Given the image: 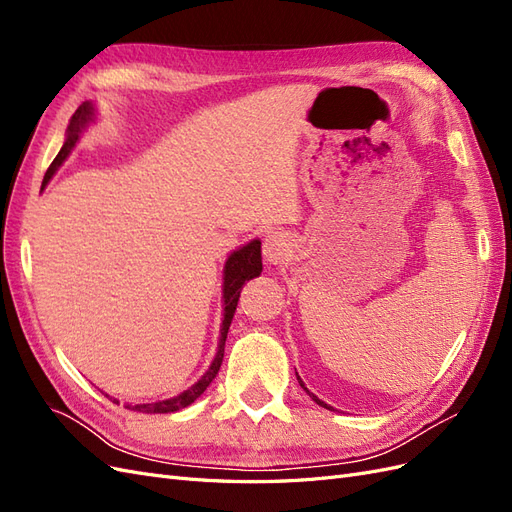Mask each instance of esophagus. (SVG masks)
<instances>
[{"label": "esophagus", "mask_w": 512, "mask_h": 512, "mask_svg": "<svg viewBox=\"0 0 512 512\" xmlns=\"http://www.w3.org/2000/svg\"><path fill=\"white\" fill-rule=\"evenodd\" d=\"M262 254L269 265H284L292 256V237L288 232H273L262 243Z\"/></svg>", "instance_id": "1"}]
</instances>
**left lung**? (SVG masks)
<instances>
[{
  "mask_svg": "<svg viewBox=\"0 0 512 512\" xmlns=\"http://www.w3.org/2000/svg\"><path fill=\"white\" fill-rule=\"evenodd\" d=\"M297 378H299V376H297ZM299 384H301V386H303V389H305V384H303V380H301V378H299ZM305 391H307V389H305ZM307 393H309V391H307ZM309 397H312V399L316 401V404H318V406H322V408H329V410H331V406H327V404H324V401H320V399H318L316 395H312V393H309Z\"/></svg>",
  "mask_w": 512,
  "mask_h": 512,
  "instance_id": "8db88e82",
  "label": "left lung"
}]
</instances>
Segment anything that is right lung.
<instances>
[{"label":"right lung","instance_id":"obj_1","mask_svg":"<svg viewBox=\"0 0 512 512\" xmlns=\"http://www.w3.org/2000/svg\"><path fill=\"white\" fill-rule=\"evenodd\" d=\"M94 117V106L89 102H83L79 108H76V113L70 119V126L66 132V143L61 147V151L57 153V158L51 162L49 170H46L44 181L42 185H46L51 181V177L55 175V170L64 164V160L68 158V153L72 151V147L79 141V134L85 128V123ZM262 271V258H260V241L254 239L252 243L243 245L241 250L232 252L226 260V267H224V320H222V337H220V346H218V354H215V359L211 363V367L207 369V374L200 378L194 386H190L188 391H183L177 397H170L164 401H156V404H136V406H128L136 412H147V414H166V412H177L181 408H188L190 404H194V399H198L207 391V386L213 382V378L218 376V371L222 367L224 361V344H226V335H228V327L232 322V316H235V309H237V301H239V294L245 282H250L252 277L260 275Z\"/></svg>","mask_w":512,"mask_h":512}]
</instances>
